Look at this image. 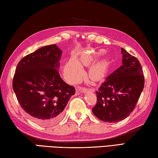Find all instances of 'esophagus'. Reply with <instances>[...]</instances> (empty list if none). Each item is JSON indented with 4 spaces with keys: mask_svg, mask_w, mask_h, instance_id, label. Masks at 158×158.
Wrapping results in <instances>:
<instances>
[{
    "mask_svg": "<svg viewBox=\"0 0 158 158\" xmlns=\"http://www.w3.org/2000/svg\"><path fill=\"white\" fill-rule=\"evenodd\" d=\"M86 93L88 92H90V93H93L95 92V90L93 89H85V88H79V89L77 90V94H79V93Z\"/></svg>",
    "mask_w": 158,
    "mask_h": 158,
    "instance_id": "34e87169",
    "label": "esophagus"
}]
</instances>
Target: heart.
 Segmentation results:
<instances>
[{"label":"heart","mask_w":158,"mask_h":158,"mask_svg":"<svg viewBox=\"0 0 158 158\" xmlns=\"http://www.w3.org/2000/svg\"><path fill=\"white\" fill-rule=\"evenodd\" d=\"M104 53L103 49L95 52H84L80 55L79 59L72 58L64 67L65 77L72 82L79 81L84 74L82 66H89L91 64L89 71L90 79L94 81H101L105 76L111 58L109 55H104L99 59Z\"/></svg>","instance_id":"heart-1"}]
</instances>
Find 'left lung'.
I'll return each mask as SVG.
<instances>
[{
    "label": "left lung",
    "instance_id": "left-lung-1",
    "mask_svg": "<svg viewBox=\"0 0 158 158\" xmlns=\"http://www.w3.org/2000/svg\"><path fill=\"white\" fill-rule=\"evenodd\" d=\"M122 65L99 88L93 114L100 121L116 123L131 114L144 87L142 68L137 58L121 48Z\"/></svg>",
    "mask_w": 158,
    "mask_h": 158
}]
</instances>
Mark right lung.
I'll list each match as a JSON object with an SVG mask.
<instances>
[{
  "label": "right lung",
  "mask_w": 158,
  "mask_h": 158,
  "mask_svg": "<svg viewBox=\"0 0 158 158\" xmlns=\"http://www.w3.org/2000/svg\"><path fill=\"white\" fill-rule=\"evenodd\" d=\"M62 53L57 45H48L23 58L16 68L13 90L21 108L37 123L49 125L60 121L75 93L58 73Z\"/></svg>",
  "instance_id": "add662e5"
}]
</instances>
